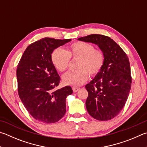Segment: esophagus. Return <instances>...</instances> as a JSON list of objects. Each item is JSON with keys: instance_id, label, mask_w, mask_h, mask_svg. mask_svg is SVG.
Masks as SVG:
<instances>
[{"instance_id": "obj_1", "label": "esophagus", "mask_w": 147, "mask_h": 147, "mask_svg": "<svg viewBox=\"0 0 147 147\" xmlns=\"http://www.w3.org/2000/svg\"><path fill=\"white\" fill-rule=\"evenodd\" d=\"M80 89V87H73V90L74 92H76L77 91H78V90Z\"/></svg>"}]
</instances>
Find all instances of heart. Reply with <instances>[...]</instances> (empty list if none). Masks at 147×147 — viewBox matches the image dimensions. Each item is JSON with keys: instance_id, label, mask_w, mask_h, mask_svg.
Here are the masks:
<instances>
[{"instance_id": "heart-1", "label": "heart", "mask_w": 147, "mask_h": 147, "mask_svg": "<svg viewBox=\"0 0 147 147\" xmlns=\"http://www.w3.org/2000/svg\"><path fill=\"white\" fill-rule=\"evenodd\" d=\"M70 59L77 60L78 70L70 71L62 77L63 84L71 86H78L86 82L89 74L95 76L100 73L105 63V55L102 50L94 49L91 44L78 41L71 44L65 51L57 48L51 56L53 65L60 73L67 69Z\"/></svg>"}]
</instances>
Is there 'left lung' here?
<instances>
[{
    "label": "left lung",
    "instance_id": "1",
    "mask_svg": "<svg viewBox=\"0 0 147 147\" xmlns=\"http://www.w3.org/2000/svg\"><path fill=\"white\" fill-rule=\"evenodd\" d=\"M96 44L105 55L102 69L89 84L86 100L87 112L92 118L107 121L120 113L129 96L132 84L129 58L110 37L92 34L78 38Z\"/></svg>",
    "mask_w": 147,
    "mask_h": 147
}]
</instances>
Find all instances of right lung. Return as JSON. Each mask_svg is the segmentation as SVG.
Returning <instances> with one entry per match:
<instances>
[{"label":"right lung","mask_w":147,"mask_h":147,"mask_svg":"<svg viewBox=\"0 0 147 147\" xmlns=\"http://www.w3.org/2000/svg\"><path fill=\"white\" fill-rule=\"evenodd\" d=\"M71 39L44 38L26 48L17 68L18 93L26 110L36 120L53 123L65 115L70 86L55 89L60 78L53 65V50Z\"/></svg>","instance_id":"add662e5"}]
</instances>
